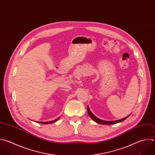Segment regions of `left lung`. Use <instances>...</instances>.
Here are the masks:
<instances>
[{
    "label": "left lung",
    "instance_id": "obj_1",
    "mask_svg": "<svg viewBox=\"0 0 155 155\" xmlns=\"http://www.w3.org/2000/svg\"><path fill=\"white\" fill-rule=\"evenodd\" d=\"M87 111H88V115L90 116V117L94 120L96 122L99 124H105V125H111V124H116V123H118V122H122L123 120H124L125 119H126L130 114H129L128 116H127V117L123 118V119H119V120H113V121H107V120H101L100 119H99L98 117H97L96 116H95L93 113L92 112L90 111V108H89V107L88 106L87 107Z\"/></svg>",
    "mask_w": 155,
    "mask_h": 155
}]
</instances>
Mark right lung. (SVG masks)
<instances>
[{"mask_svg": "<svg viewBox=\"0 0 155 155\" xmlns=\"http://www.w3.org/2000/svg\"><path fill=\"white\" fill-rule=\"evenodd\" d=\"M59 119V117H58V119L54 120H52V121H50V122H40V121H38L37 122L38 123H40V124H51V123H53L54 122H56V120H58V119Z\"/></svg>", "mask_w": 155, "mask_h": 155, "instance_id": "1", "label": "right lung"}]
</instances>
